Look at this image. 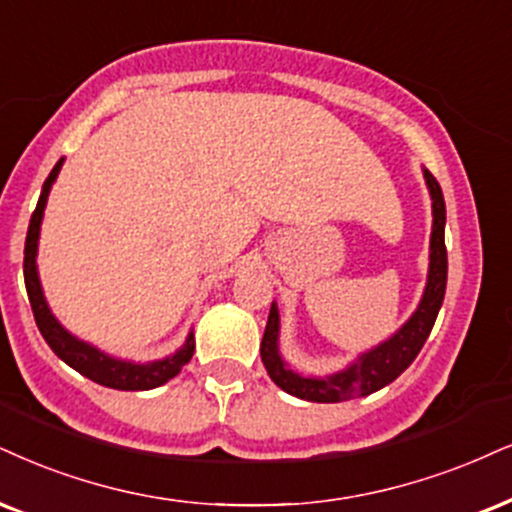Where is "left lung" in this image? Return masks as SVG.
<instances>
[{"label": "left lung", "mask_w": 512, "mask_h": 512, "mask_svg": "<svg viewBox=\"0 0 512 512\" xmlns=\"http://www.w3.org/2000/svg\"><path fill=\"white\" fill-rule=\"evenodd\" d=\"M427 189L432 197V235H430V268H427V285L422 299L413 315L403 323L399 330L384 339L382 344L363 351L356 361L346 365L344 370L332 372V375H304L289 368L280 353V311L273 301L268 315L266 332L261 342V358L266 365L270 380L277 387L285 389L296 399H306L315 403H339L358 399V396L375 394L377 389L387 387L415 361L422 344L430 337L434 320H437L439 308L444 304L446 292V273H449V258H446L444 227H446V204L441 194L439 182L427 168H422Z\"/></svg>", "instance_id": "obj_1"}]
</instances>
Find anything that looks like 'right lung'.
I'll return each mask as SVG.
<instances>
[{"instance_id": "obj_1", "label": "right lung", "mask_w": 512, "mask_h": 512, "mask_svg": "<svg viewBox=\"0 0 512 512\" xmlns=\"http://www.w3.org/2000/svg\"><path fill=\"white\" fill-rule=\"evenodd\" d=\"M63 166V159L56 161V166L49 173V178L44 180L42 194L37 199V208L33 211L28 225V237H25V251H23V277H25V289H28L30 306H33L35 323L40 327L44 342L52 346V351L61 358L63 363L71 365L73 370H78L80 375H85L87 380L102 384V387L121 389V391H144L154 389L173 380L178 372L185 368L194 353V332L187 334L185 344L178 351L170 353L166 358L149 363H132L123 361V358H113L109 353H104L90 342H82L63 327L56 315L49 308L47 299H44L40 273H37V244H40V227L44 218V206H47V197L52 192V185L59 178V170Z\"/></svg>"}]
</instances>
